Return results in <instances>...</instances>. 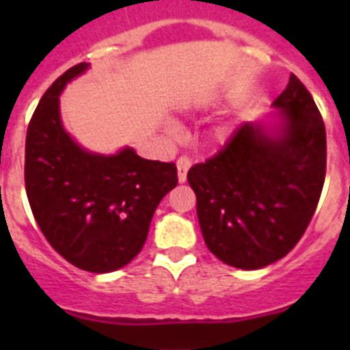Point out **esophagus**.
<instances>
[{"label": "esophagus", "instance_id": "34e87169", "mask_svg": "<svg viewBox=\"0 0 350 350\" xmlns=\"http://www.w3.org/2000/svg\"><path fill=\"white\" fill-rule=\"evenodd\" d=\"M191 168V159L185 156H180L177 159V172H178V182L184 184L187 180V170Z\"/></svg>", "mask_w": 350, "mask_h": 350}]
</instances>
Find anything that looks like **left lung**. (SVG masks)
<instances>
[{
  "mask_svg": "<svg viewBox=\"0 0 350 350\" xmlns=\"http://www.w3.org/2000/svg\"><path fill=\"white\" fill-rule=\"evenodd\" d=\"M271 105L277 124L245 122L187 173L206 247L240 270L265 268L293 250L326 177V129L301 80L291 73Z\"/></svg>",
  "mask_w": 350,
  "mask_h": 350,
  "instance_id": "obj_1",
  "label": "left lung"
}]
</instances>
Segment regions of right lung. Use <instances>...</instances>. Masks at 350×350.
Instances as JSON below:
<instances>
[{
  "label": "right lung",
  "mask_w": 350,
  "mask_h": 350,
  "mask_svg": "<svg viewBox=\"0 0 350 350\" xmlns=\"http://www.w3.org/2000/svg\"><path fill=\"white\" fill-rule=\"evenodd\" d=\"M75 64L42 96L26 135L24 180L47 242L68 262L92 273L126 267L144 247L157 205L177 185V166L126 147L89 152L64 131L59 94L88 70Z\"/></svg>",
  "instance_id": "right-lung-1"
}]
</instances>
